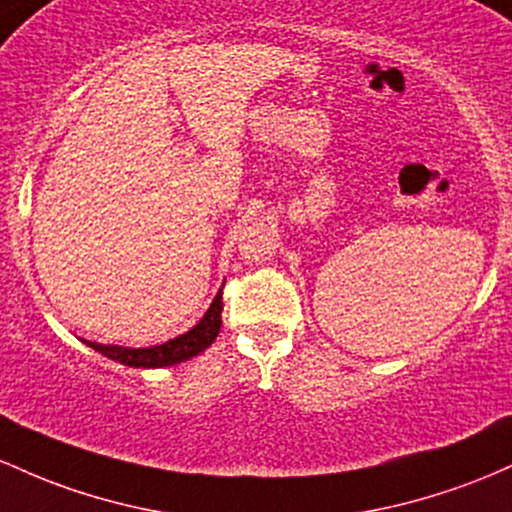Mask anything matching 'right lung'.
Returning a JSON list of instances; mask_svg holds the SVG:
<instances>
[{"mask_svg":"<svg viewBox=\"0 0 512 512\" xmlns=\"http://www.w3.org/2000/svg\"><path fill=\"white\" fill-rule=\"evenodd\" d=\"M222 326V290L217 292V297L212 300L210 309L205 312V317L193 326L191 331L183 333L179 338H171V341L162 343V346L152 348H120V346H101V343L86 341V346L99 350L106 358L116 360V363L130 365V367H164V365H176L183 360H191L193 355L203 353L217 338Z\"/></svg>","mask_w":512,"mask_h":512,"instance_id":"1","label":"right lung"}]
</instances>
